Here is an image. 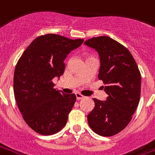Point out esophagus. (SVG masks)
Returning a JSON list of instances; mask_svg holds the SVG:
<instances>
[{
	"label": "esophagus",
	"instance_id": "1",
	"mask_svg": "<svg viewBox=\"0 0 155 155\" xmlns=\"http://www.w3.org/2000/svg\"><path fill=\"white\" fill-rule=\"evenodd\" d=\"M75 96H76L77 100H81V99L84 98V96H83V95L81 94H80V93H76V94H75Z\"/></svg>",
	"mask_w": 155,
	"mask_h": 155
}]
</instances>
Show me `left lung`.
<instances>
[{
	"label": "left lung",
	"instance_id": "1",
	"mask_svg": "<svg viewBox=\"0 0 155 155\" xmlns=\"http://www.w3.org/2000/svg\"><path fill=\"white\" fill-rule=\"evenodd\" d=\"M84 44L98 51L106 101L94 98L95 107L87 118L89 127L103 136L117 134L129 124L140 97L141 74L129 50L109 37L86 40Z\"/></svg>",
	"mask_w": 155,
	"mask_h": 155
}]
</instances>
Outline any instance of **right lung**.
<instances>
[{
  "label": "right lung",
  "mask_w": 155,
  "mask_h": 155,
  "mask_svg": "<svg viewBox=\"0 0 155 155\" xmlns=\"http://www.w3.org/2000/svg\"><path fill=\"white\" fill-rule=\"evenodd\" d=\"M58 34L38 37L18 61L14 74V94L23 118L34 131L50 136L66 124L76 96L54 89L52 79L65 71L67 55L83 43Z\"/></svg>",
  "instance_id": "right-lung-1"
}]
</instances>
